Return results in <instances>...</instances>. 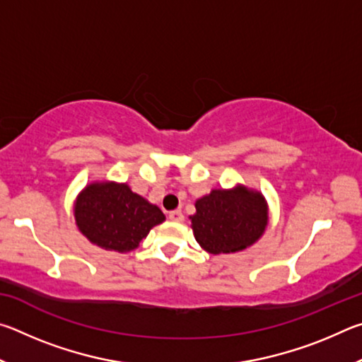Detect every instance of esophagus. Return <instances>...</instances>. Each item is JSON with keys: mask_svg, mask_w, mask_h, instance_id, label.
Masks as SVG:
<instances>
[{"mask_svg": "<svg viewBox=\"0 0 362 362\" xmlns=\"http://www.w3.org/2000/svg\"><path fill=\"white\" fill-rule=\"evenodd\" d=\"M169 218L173 220V222H183V214L182 211H170Z\"/></svg>", "mask_w": 362, "mask_h": 362, "instance_id": "1", "label": "esophagus"}]
</instances>
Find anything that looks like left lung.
Returning <instances> with one entry per match:
<instances>
[{
    "label": "left lung",
    "mask_w": 362,
    "mask_h": 362,
    "mask_svg": "<svg viewBox=\"0 0 362 362\" xmlns=\"http://www.w3.org/2000/svg\"><path fill=\"white\" fill-rule=\"evenodd\" d=\"M192 228L196 241L211 254L246 249L263 235L268 223L263 196L244 187L212 189L196 201Z\"/></svg>",
    "instance_id": "obj_1"
}]
</instances>
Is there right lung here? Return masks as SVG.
Instances as JSON below:
<instances>
[{"label": "right lung", "mask_w": 362, "mask_h": 362, "mask_svg": "<svg viewBox=\"0 0 362 362\" xmlns=\"http://www.w3.org/2000/svg\"><path fill=\"white\" fill-rule=\"evenodd\" d=\"M79 231L103 249L129 252L146 238L155 225L164 222V214L126 183L102 182L86 187L75 204Z\"/></svg>", "instance_id": "obj_1"}]
</instances>
